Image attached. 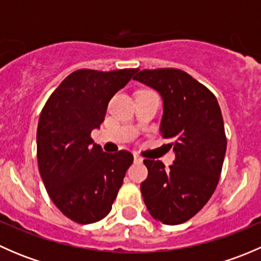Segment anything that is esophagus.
Masks as SVG:
<instances>
[{
  "label": "esophagus",
  "mask_w": 261,
  "mask_h": 261,
  "mask_svg": "<svg viewBox=\"0 0 261 261\" xmlns=\"http://www.w3.org/2000/svg\"><path fill=\"white\" fill-rule=\"evenodd\" d=\"M134 162H135V163H143V158H141L140 155L135 154V155H134Z\"/></svg>",
  "instance_id": "1"
}]
</instances>
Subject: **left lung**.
Here are the masks:
<instances>
[{
	"label": "left lung",
	"instance_id": "8db88e82",
	"mask_svg": "<svg viewBox=\"0 0 261 261\" xmlns=\"http://www.w3.org/2000/svg\"><path fill=\"white\" fill-rule=\"evenodd\" d=\"M134 80L162 94L160 135L175 152L169 169L160 160H144V202L155 220L179 225L203 208L220 180L227 145L221 109L206 86L180 69H144Z\"/></svg>",
	"mask_w": 261,
	"mask_h": 261
}]
</instances>
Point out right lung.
Segmentation results:
<instances>
[{
    "label": "right lung",
    "mask_w": 261,
    "mask_h": 261,
    "mask_svg": "<svg viewBox=\"0 0 261 261\" xmlns=\"http://www.w3.org/2000/svg\"><path fill=\"white\" fill-rule=\"evenodd\" d=\"M136 68L78 69L50 94L36 131L39 172L53 203L81 225L109 215L134 162L130 151L110 154L91 133L105 121L109 102Z\"/></svg>",
    "instance_id": "add662e5"
}]
</instances>
